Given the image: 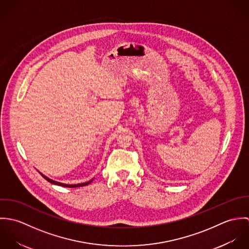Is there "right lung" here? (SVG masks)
<instances>
[{
    "mask_svg": "<svg viewBox=\"0 0 249 249\" xmlns=\"http://www.w3.org/2000/svg\"><path fill=\"white\" fill-rule=\"evenodd\" d=\"M41 176L43 177V178H45L47 181H49L50 183H52V184H54V185H58V186H63V187H68V188H76V187H82V186H86V185H88L89 183H91V181L93 180H90L89 182H85V183H80V184H75V185H69V184H64V183H60V182H57V181H54V180H52V179H50L49 178H47V177H45L44 175H42L41 174Z\"/></svg>",
    "mask_w": 249,
    "mask_h": 249,
    "instance_id": "add662e5",
    "label": "right lung"
}]
</instances>
